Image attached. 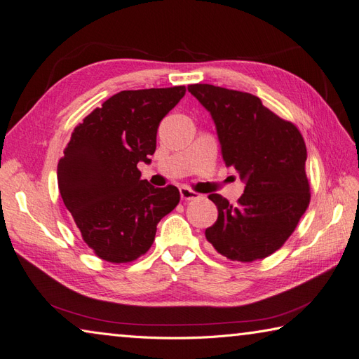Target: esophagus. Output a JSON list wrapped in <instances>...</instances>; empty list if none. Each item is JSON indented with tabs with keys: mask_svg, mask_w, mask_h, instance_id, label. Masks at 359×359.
<instances>
[{
	"mask_svg": "<svg viewBox=\"0 0 359 359\" xmlns=\"http://www.w3.org/2000/svg\"><path fill=\"white\" fill-rule=\"evenodd\" d=\"M180 195H181V200H184V201H190V200H195V198H198V194L196 192H194L192 189H189V187H180Z\"/></svg>",
	"mask_w": 359,
	"mask_h": 359,
	"instance_id": "esophagus-1",
	"label": "esophagus"
}]
</instances>
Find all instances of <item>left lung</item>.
Listing matches in <instances>:
<instances>
[{"mask_svg": "<svg viewBox=\"0 0 359 359\" xmlns=\"http://www.w3.org/2000/svg\"><path fill=\"white\" fill-rule=\"evenodd\" d=\"M187 89L210 112L226 165L245 182L236 205L209 195L218 219L205 229L207 241L232 261L266 258L287 241L310 203L302 135L252 93L212 84Z\"/></svg>", "mask_w": 359, "mask_h": 359, "instance_id": "obj_1", "label": "left lung"}]
</instances>
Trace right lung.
I'll use <instances>...</instances> for the list:
<instances>
[{"label": "right lung", "mask_w": 359, "mask_h": 359, "mask_svg": "<svg viewBox=\"0 0 359 359\" xmlns=\"http://www.w3.org/2000/svg\"><path fill=\"white\" fill-rule=\"evenodd\" d=\"M186 87L123 90L102 102L72 137L58 163V187L84 243L109 262H130L154 244L156 224L180 203L175 186L141 180L161 119Z\"/></svg>", "instance_id": "obj_1"}]
</instances>
